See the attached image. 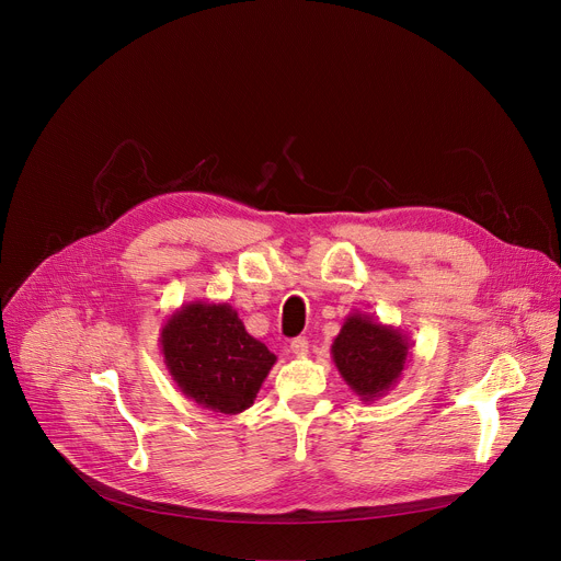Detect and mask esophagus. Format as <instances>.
<instances>
[{
	"instance_id": "esophagus-1",
	"label": "esophagus",
	"mask_w": 561,
	"mask_h": 561,
	"mask_svg": "<svg viewBox=\"0 0 561 561\" xmlns=\"http://www.w3.org/2000/svg\"><path fill=\"white\" fill-rule=\"evenodd\" d=\"M290 352H293V357H298V359L307 357V355H309V341H307L305 336L293 339V341H290Z\"/></svg>"
}]
</instances>
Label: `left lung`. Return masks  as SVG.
I'll list each match as a JSON object with an SVG mask.
<instances>
[{
    "label": "left lung",
    "instance_id": "left-lung-1",
    "mask_svg": "<svg viewBox=\"0 0 561 561\" xmlns=\"http://www.w3.org/2000/svg\"><path fill=\"white\" fill-rule=\"evenodd\" d=\"M411 341L400 328L352 311L332 343V359L352 393L362 402L387 396L411 362Z\"/></svg>",
    "mask_w": 561,
    "mask_h": 561
}]
</instances>
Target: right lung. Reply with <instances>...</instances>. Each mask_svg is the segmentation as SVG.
I'll return each instance as SVG.
<instances>
[{"instance_id":"1","label":"right lung","mask_w":561,"mask_h":561,"mask_svg":"<svg viewBox=\"0 0 561 561\" xmlns=\"http://www.w3.org/2000/svg\"><path fill=\"white\" fill-rule=\"evenodd\" d=\"M161 355L180 391L199 407L236 416L254 404L277 357L248 334L227 302H186L163 322Z\"/></svg>"}]
</instances>
